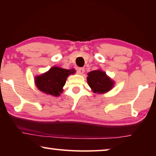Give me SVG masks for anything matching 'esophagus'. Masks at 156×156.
Segmentation results:
<instances>
[{"label": "esophagus", "instance_id": "1", "mask_svg": "<svg viewBox=\"0 0 156 156\" xmlns=\"http://www.w3.org/2000/svg\"><path fill=\"white\" fill-rule=\"evenodd\" d=\"M84 73V68H80L77 70V73L79 75H82V74Z\"/></svg>", "mask_w": 156, "mask_h": 156}]
</instances>
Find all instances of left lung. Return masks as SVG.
<instances>
[{
	"label": "left lung",
	"instance_id": "left-lung-1",
	"mask_svg": "<svg viewBox=\"0 0 156 156\" xmlns=\"http://www.w3.org/2000/svg\"><path fill=\"white\" fill-rule=\"evenodd\" d=\"M88 85L94 92L98 93L108 91L114 85L113 81L106 75V73L100 70H93L88 74Z\"/></svg>",
	"mask_w": 156,
	"mask_h": 156
}]
</instances>
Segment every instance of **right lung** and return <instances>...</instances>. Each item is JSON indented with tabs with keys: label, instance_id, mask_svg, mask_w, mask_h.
<instances>
[{
	"label": "right lung",
	"instance_id": "1",
	"mask_svg": "<svg viewBox=\"0 0 156 156\" xmlns=\"http://www.w3.org/2000/svg\"><path fill=\"white\" fill-rule=\"evenodd\" d=\"M75 73L74 70L53 67L47 73L35 78L38 89L41 91L54 96H58L62 92V88L66 82V79L69 75Z\"/></svg>",
	"mask_w": 156,
	"mask_h": 156
}]
</instances>
